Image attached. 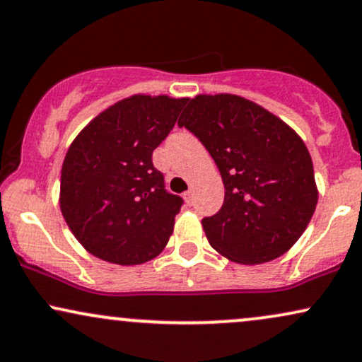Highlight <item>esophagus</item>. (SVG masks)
<instances>
[{
  "label": "esophagus",
  "instance_id": "esophagus-1",
  "mask_svg": "<svg viewBox=\"0 0 362 362\" xmlns=\"http://www.w3.org/2000/svg\"><path fill=\"white\" fill-rule=\"evenodd\" d=\"M185 202L189 204V206H193V203H194V199H193V191H186L185 193Z\"/></svg>",
  "mask_w": 362,
  "mask_h": 362
}]
</instances>
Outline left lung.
Returning a JSON list of instances; mask_svg holds the SVG:
<instances>
[{
	"instance_id": "8db88e82",
	"label": "left lung",
	"mask_w": 362,
	"mask_h": 362,
	"mask_svg": "<svg viewBox=\"0 0 362 362\" xmlns=\"http://www.w3.org/2000/svg\"><path fill=\"white\" fill-rule=\"evenodd\" d=\"M177 126L206 147L225 185L220 211L202 220L209 245L245 265L284 255L317 204L304 141L269 110L230 93L188 99Z\"/></svg>"
}]
</instances>
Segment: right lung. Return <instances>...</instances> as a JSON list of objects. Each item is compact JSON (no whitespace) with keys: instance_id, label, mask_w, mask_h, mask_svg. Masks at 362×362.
<instances>
[{"instance_id":"obj_1","label":"right lung","mask_w":362,"mask_h":362,"mask_svg":"<svg viewBox=\"0 0 362 362\" xmlns=\"http://www.w3.org/2000/svg\"><path fill=\"white\" fill-rule=\"evenodd\" d=\"M186 99L134 95L97 115L65 156L60 208L92 255L117 265L158 257L182 198L169 193L153 151L168 137Z\"/></svg>"}]
</instances>
